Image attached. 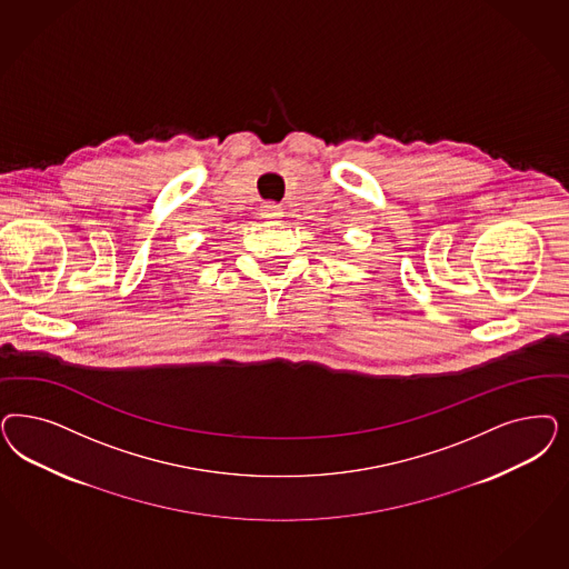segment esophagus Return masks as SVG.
Listing matches in <instances>:
<instances>
[{"label": "esophagus", "instance_id": "1", "mask_svg": "<svg viewBox=\"0 0 569 569\" xmlns=\"http://www.w3.org/2000/svg\"><path fill=\"white\" fill-rule=\"evenodd\" d=\"M261 218H266V220H278V218H282V209L274 204V202H266L263 207H261Z\"/></svg>", "mask_w": 569, "mask_h": 569}]
</instances>
